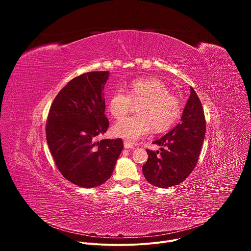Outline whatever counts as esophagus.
Returning <instances> with one entry per match:
<instances>
[{"instance_id":"obj_1","label":"esophagus","mask_w":251,"mask_h":251,"mask_svg":"<svg viewBox=\"0 0 251 251\" xmlns=\"http://www.w3.org/2000/svg\"><path fill=\"white\" fill-rule=\"evenodd\" d=\"M124 148H125V149H133L134 146L131 144V143L125 141V142H124Z\"/></svg>"}]
</instances>
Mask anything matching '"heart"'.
Returning <instances> with one entry per match:
<instances>
[{"instance_id": "heart-1", "label": "heart", "mask_w": 251, "mask_h": 251, "mask_svg": "<svg viewBox=\"0 0 251 251\" xmlns=\"http://www.w3.org/2000/svg\"><path fill=\"white\" fill-rule=\"evenodd\" d=\"M137 106L138 115L126 117L112 127V133L129 142H135L150 132L169 129L181 113V103L170 93L168 86L157 78H138L127 85L126 93L122 89L115 90L108 100L110 114L120 119Z\"/></svg>"}]
</instances>
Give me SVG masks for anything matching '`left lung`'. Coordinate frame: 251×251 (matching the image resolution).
I'll return each mask as SVG.
<instances>
[{
	"instance_id": "left-lung-1",
	"label": "left lung",
	"mask_w": 251,
	"mask_h": 251,
	"mask_svg": "<svg viewBox=\"0 0 251 251\" xmlns=\"http://www.w3.org/2000/svg\"><path fill=\"white\" fill-rule=\"evenodd\" d=\"M204 136L203 109L191 87L181 123L153 142L161 147V153L147 150L148 161L142 168L146 180L159 188H170L184 182L197 165Z\"/></svg>"
}]
</instances>
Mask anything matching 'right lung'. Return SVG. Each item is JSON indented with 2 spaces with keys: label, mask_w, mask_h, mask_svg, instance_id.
Here are the masks:
<instances>
[{
  "label": "right lung",
  "mask_w": 251,
  "mask_h": 251,
  "mask_svg": "<svg viewBox=\"0 0 251 251\" xmlns=\"http://www.w3.org/2000/svg\"><path fill=\"white\" fill-rule=\"evenodd\" d=\"M108 77L109 71H92L71 79L48 116L47 141L55 165L66 180L81 188L108 180L123 149L120 138L94 142L109 127L103 93Z\"/></svg>",
  "instance_id": "add662e5"
}]
</instances>
